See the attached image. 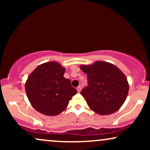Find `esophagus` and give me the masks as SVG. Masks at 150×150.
I'll return each mask as SVG.
<instances>
[{"mask_svg": "<svg viewBox=\"0 0 150 150\" xmlns=\"http://www.w3.org/2000/svg\"><path fill=\"white\" fill-rule=\"evenodd\" d=\"M77 92H80V91H81V87H80V86H78V87H77Z\"/></svg>", "mask_w": 150, "mask_h": 150, "instance_id": "esophagus-1", "label": "esophagus"}]
</instances>
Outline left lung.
I'll return each mask as SVG.
<instances>
[{
	"mask_svg": "<svg viewBox=\"0 0 150 150\" xmlns=\"http://www.w3.org/2000/svg\"><path fill=\"white\" fill-rule=\"evenodd\" d=\"M80 69L87 75L88 86L81 91L89 108L104 116L116 112L125 102L129 84L125 74L112 63L97 61L82 65Z\"/></svg>",
	"mask_w": 150,
	"mask_h": 150,
	"instance_id": "obj_1",
	"label": "left lung"
}]
</instances>
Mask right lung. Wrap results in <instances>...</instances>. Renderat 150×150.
Masks as SVG:
<instances>
[{
	"instance_id": "add662e5",
	"label": "right lung",
	"mask_w": 150,
	"mask_h": 150,
	"mask_svg": "<svg viewBox=\"0 0 150 150\" xmlns=\"http://www.w3.org/2000/svg\"><path fill=\"white\" fill-rule=\"evenodd\" d=\"M64 67L56 61L42 63L35 68L25 82L30 104L38 112L57 116L66 109L77 90L69 79L63 77Z\"/></svg>"
}]
</instances>
